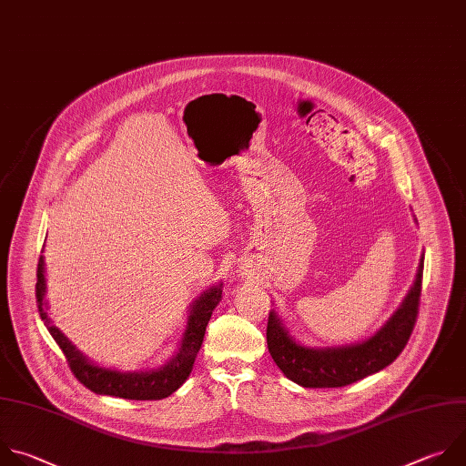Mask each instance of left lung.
Wrapping results in <instances>:
<instances>
[{
    "instance_id": "8db88e82",
    "label": "left lung",
    "mask_w": 466,
    "mask_h": 466,
    "mask_svg": "<svg viewBox=\"0 0 466 466\" xmlns=\"http://www.w3.org/2000/svg\"><path fill=\"white\" fill-rule=\"evenodd\" d=\"M417 222V218H415ZM424 253L420 255L415 281L391 318L361 341L336 347H310L299 343L273 309L268 318V350L285 377L303 388H343L375 375L406 347L417 321Z\"/></svg>"
}]
</instances>
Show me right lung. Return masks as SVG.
I'll use <instances>...</instances> for the list:
<instances>
[{"label": "right lung", "mask_w": 466, "mask_h": 466, "mask_svg": "<svg viewBox=\"0 0 466 466\" xmlns=\"http://www.w3.org/2000/svg\"><path fill=\"white\" fill-rule=\"evenodd\" d=\"M36 279V301L40 318L46 323L53 339L66 354L67 365L71 369V373L76 377V380L97 395H110L128 400H161L181 388V384L191 375L211 314L222 301V283L209 287L198 298L193 299V303L189 305L187 323H185V330L177 343V350L163 365L145 370H119L91 361L69 341V338L64 336V332L58 327L53 325L47 314L46 301L47 287L44 257H40L38 260Z\"/></svg>", "instance_id": "add662e5"}]
</instances>
